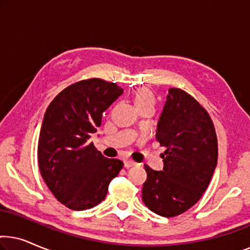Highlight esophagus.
<instances>
[{
    "mask_svg": "<svg viewBox=\"0 0 250 250\" xmlns=\"http://www.w3.org/2000/svg\"><path fill=\"white\" fill-rule=\"evenodd\" d=\"M134 165H135V163L132 162V160H128V159L124 160V167H125V168H129V167H132Z\"/></svg>",
    "mask_w": 250,
    "mask_h": 250,
    "instance_id": "obj_1",
    "label": "esophagus"
}]
</instances>
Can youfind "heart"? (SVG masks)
<instances>
[{
  "instance_id": "heart-1",
  "label": "heart",
  "mask_w": 250,
  "mask_h": 250,
  "mask_svg": "<svg viewBox=\"0 0 250 250\" xmlns=\"http://www.w3.org/2000/svg\"><path fill=\"white\" fill-rule=\"evenodd\" d=\"M132 100L138 110L143 107H153L155 105V95L149 88L146 87L138 88L133 92Z\"/></svg>"
}]
</instances>
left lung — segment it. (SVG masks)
Here are the masks:
<instances>
[{"label":"left lung","instance_id":"8db88e82","mask_svg":"<svg viewBox=\"0 0 250 250\" xmlns=\"http://www.w3.org/2000/svg\"><path fill=\"white\" fill-rule=\"evenodd\" d=\"M156 139L166 148L164 168L153 170L145 165L142 200L160 216H177L200 199L216 168L215 127L196 99L180 88H169Z\"/></svg>","mask_w":250,"mask_h":250}]
</instances>
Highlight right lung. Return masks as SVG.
<instances>
[{"label":"right lung","mask_w":250,"mask_h":250,"mask_svg":"<svg viewBox=\"0 0 250 250\" xmlns=\"http://www.w3.org/2000/svg\"><path fill=\"white\" fill-rule=\"evenodd\" d=\"M124 90L100 78L77 82L47 107L39 138L40 172L53 196L73 210H85L104 199L109 183L123 168L95 149L91 136L102 114Z\"/></svg>","instance_id":"obj_1"}]
</instances>
